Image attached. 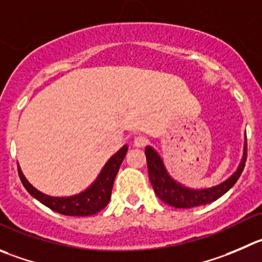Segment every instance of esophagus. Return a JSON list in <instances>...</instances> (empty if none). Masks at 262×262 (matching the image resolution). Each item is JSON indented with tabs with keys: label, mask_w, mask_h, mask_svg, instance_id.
<instances>
[{
	"label": "esophagus",
	"mask_w": 262,
	"mask_h": 262,
	"mask_svg": "<svg viewBox=\"0 0 262 262\" xmlns=\"http://www.w3.org/2000/svg\"><path fill=\"white\" fill-rule=\"evenodd\" d=\"M134 144H135L136 148H143V146H145L146 144H148V139L143 135H139L136 136L135 140H134Z\"/></svg>",
	"instance_id": "obj_1"
}]
</instances>
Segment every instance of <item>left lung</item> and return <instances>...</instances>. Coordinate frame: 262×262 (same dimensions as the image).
I'll return each mask as SVG.
<instances>
[{
	"label": "left lung",
	"mask_w": 262,
	"mask_h": 262,
	"mask_svg": "<svg viewBox=\"0 0 262 262\" xmlns=\"http://www.w3.org/2000/svg\"><path fill=\"white\" fill-rule=\"evenodd\" d=\"M145 157L146 164H148L149 180H150L157 196L172 207L191 208L216 201L238 181L239 176L242 175L243 168H245L246 159H247V143L245 145L243 158H242L236 172H234L231 178H229L220 185L210 189H202V190H193V189H188L185 186H181L180 184L175 183L166 172V168H164L158 154L150 146L145 148Z\"/></svg>",
	"instance_id": "obj_1"
}]
</instances>
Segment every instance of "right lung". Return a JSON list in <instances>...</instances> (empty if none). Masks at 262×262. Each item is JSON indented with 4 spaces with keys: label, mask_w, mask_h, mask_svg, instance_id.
<instances>
[{
    "label": "right lung",
    "mask_w": 262,
    "mask_h": 262,
    "mask_svg": "<svg viewBox=\"0 0 262 262\" xmlns=\"http://www.w3.org/2000/svg\"><path fill=\"white\" fill-rule=\"evenodd\" d=\"M126 153L127 145H124L106 162L99 178L87 190L81 194H77V195L67 196V198H55V196L45 195L26 180L19 167H17V172H19V178L28 193L42 204H45L46 207H49L50 210L66 216H91L100 212L109 203L114 179H116L119 166L123 162Z\"/></svg>",
    "instance_id": "1"
}]
</instances>
